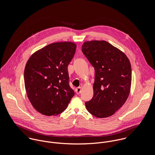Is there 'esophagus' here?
Returning <instances> with one entry per match:
<instances>
[{"instance_id": "34e87169", "label": "esophagus", "mask_w": 155, "mask_h": 155, "mask_svg": "<svg viewBox=\"0 0 155 155\" xmlns=\"http://www.w3.org/2000/svg\"><path fill=\"white\" fill-rule=\"evenodd\" d=\"M81 91H82L81 87H78V88L76 89V90H75L77 94H80L81 93Z\"/></svg>"}]
</instances>
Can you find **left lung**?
I'll list each match as a JSON object with an SVG mask.
<instances>
[{"label":"left lung","instance_id":"obj_1","mask_svg":"<svg viewBox=\"0 0 155 155\" xmlns=\"http://www.w3.org/2000/svg\"><path fill=\"white\" fill-rule=\"evenodd\" d=\"M82 51L95 70L94 95L85 103L89 112L99 118L118 110L127 101L131 85V66L127 57L104 41L85 42Z\"/></svg>","mask_w":155,"mask_h":155}]
</instances>
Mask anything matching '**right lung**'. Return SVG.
I'll return each mask as SVG.
<instances>
[{"instance_id":"add662e5","label":"right lung","mask_w":155,"mask_h":155,"mask_svg":"<svg viewBox=\"0 0 155 155\" xmlns=\"http://www.w3.org/2000/svg\"><path fill=\"white\" fill-rule=\"evenodd\" d=\"M76 48L72 42L54 43L36 52L28 60L24 73L25 88L32 106L41 114L61 113L74 96L68 66Z\"/></svg>"}]
</instances>
